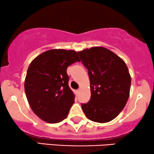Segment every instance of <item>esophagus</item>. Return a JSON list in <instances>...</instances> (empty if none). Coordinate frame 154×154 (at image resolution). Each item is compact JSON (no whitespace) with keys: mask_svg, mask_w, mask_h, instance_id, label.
<instances>
[{"mask_svg":"<svg viewBox=\"0 0 154 154\" xmlns=\"http://www.w3.org/2000/svg\"><path fill=\"white\" fill-rule=\"evenodd\" d=\"M81 91V89H80V88L77 89V92H79V91Z\"/></svg>","mask_w":154,"mask_h":154,"instance_id":"esophagus-1","label":"esophagus"}]
</instances>
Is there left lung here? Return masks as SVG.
I'll return each mask as SVG.
<instances>
[{
    "label": "left lung",
    "mask_w": 154,
    "mask_h": 154,
    "mask_svg": "<svg viewBox=\"0 0 154 154\" xmlns=\"http://www.w3.org/2000/svg\"><path fill=\"white\" fill-rule=\"evenodd\" d=\"M88 69L91 97L82 108L89 120L106 123L116 118L129 97L131 76L122 58L103 47L77 52Z\"/></svg>",
    "instance_id": "obj_1"
}]
</instances>
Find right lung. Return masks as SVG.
Returning a JSON list of instances; mask_svg holds the SVG:
<instances>
[{
    "instance_id": "right-lung-1",
    "label": "right lung",
    "mask_w": 154,
    "mask_h": 154,
    "mask_svg": "<svg viewBox=\"0 0 154 154\" xmlns=\"http://www.w3.org/2000/svg\"><path fill=\"white\" fill-rule=\"evenodd\" d=\"M79 61L74 50L52 49L31 62L25 79V91L32 110L42 120L54 124L67 118L75 102L67 69Z\"/></svg>"
}]
</instances>
